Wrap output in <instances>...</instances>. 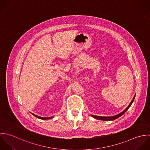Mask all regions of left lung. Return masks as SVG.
Here are the masks:
<instances>
[{"label":"left lung","instance_id":"8db88e82","mask_svg":"<svg viewBox=\"0 0 150 150\" xmlns=\"http://www.w3.org/2000/svg\"><path fill=\"white\" fill-rule=\"evenodd\" d=\"M135 96H136V95H134V96L133 97V100H132V102L130 103V104L129 105V106L123 111L121 113H119L118 115H116L115 116H109V117H103V116H95V115H91V116L96 119H99V120H104V121H111V120H114L117 118H119V117H120L121 116H122L129 109V108L131 106V105H132L134 100V98H135Z\"/></svg>","mask_w":150,"mask_h":150}]
</instances>
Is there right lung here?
I'll return each instance as SVG.
<instances>
[{
	"label": "right lung",
	"instance_id": "obj_1",
	"mask_svg": "<svg viewBox=\"0 0 150 150\" xmlns=\"http://www.w3.org/2000/svg\"><path fill=\"white\" fill-rule=\"evenodd\" d=\"M33 116H34L35 117H37V118H38V119H42V120H48V119H52V118H53L54 117H40V116H37V115H34V114H33V113H31Z\"/></svg>",
	"mask_w": 150,
	"mask_h": 150
}]
</instances>
